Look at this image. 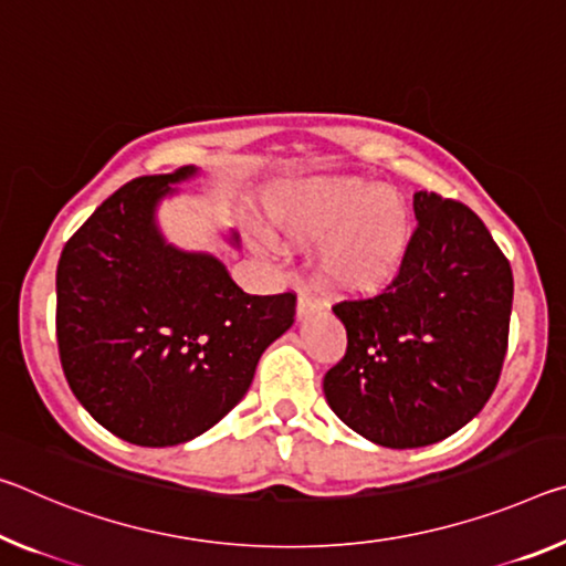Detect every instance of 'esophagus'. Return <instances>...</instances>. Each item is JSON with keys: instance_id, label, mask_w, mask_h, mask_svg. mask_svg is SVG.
I'll return each instance as SVG.
<instances>
[{"instance_id": "1", "label": "esophagus", "mask_w": 566, "mask_h": 566, "mask_svg": "<svg viewBox=\"0 0 566 566\" xmlns=\"http://www.w3.org/2000/svg\"><path fill=\"white\" fill-rule=\"evenodd\" d=\"M319 310H322V304L315 297H310V294H300V300H297V317L300 319H307L310 315H315V312H319Z\"/></svg>"}]
</instances>
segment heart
Masks as SVG:
<instances>
[{
    "mask_svg": "<svg viewBox=\"0 0 566 566\" xmlns=\"http://www.w3.org/2000/svg\"><path fill=\"white\" fill-rule=\"evenodd\" d=\"M269 229L286 244L315 251L317 282L335 297H375L406 266L412 217L406 199L360 176L302 178L269 191Z\"/></svg>",
    "mask_w": 566,
    "mask_h": 566,
    "instance_id": "1",
    "label": "heart"
}]
</instances>
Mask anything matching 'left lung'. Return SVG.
<instances>
[{"mask_svg": "<svg viewBox=\"0 0 566 566\" xmlns=\"http://www.w3.org/2000/svg\"><path fill=\"white\" fill-rule=\"evenodd\" d=\"M406 266L378 297L339 302L347 353L325 375L335 416L367 441L420 448L473 420L496 388L514 276L469 206L412 196Z\"/></svg>", "mask_w": 566, "mask_h": 566, "instance_id": "left-lung-1", "label": "left lung"}]
</instances>
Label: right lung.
Here are the masks:
<instances>
[{
    "label": "right lung",
    "instance_id": "right-lung-1",
    "mask_svg": "<svg viewBox=\"0 0 566 566\" xmlns=\"http://www.w3.org/2000/svg\"><path fill=\"white\" fill-rule=\"evenodd\" d=\"M196 174L184 166L120 186L57 264L65 378L97 423L136 446H178L217 426L294 322L292 292L247 294L217 256L160 234L158 203Z\"/></svg>",
    "mask_w": 566,
    "mask_h": 566
}]
</instances>
